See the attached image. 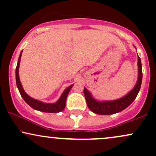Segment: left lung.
<instances>
[{"instance_id": "8db88e82", "label": "left lung", "mask_w": 156, "mask_h": 156, "mask_svg": "<svg viewBox=\"0 0 156 156\" xmlns=\"http://www.w3.org/2000/svg\"><path fill=\"white\" fill-rule=\"evenodd\" d=\"M138 80L136 84L128 94L120 98V99L115 100L112 101H103L100 102L96 101L92 98L91 93L84 87L83 94L85 96L87 104L89 108L92 112L97 114H101V115H109V114H114L116 113L120 112L123 111L128 106L133 103L134 100L136 98L138 93L140 90L141 80H142V70H141V58L138 56Z\"/></svg>"}]
</instances>
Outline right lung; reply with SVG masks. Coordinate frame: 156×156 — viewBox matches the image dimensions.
<instances>
[{
  "label": "right lung",
  "instance_id": "obj_1",
  "mask_svg": "<svg viewBox=\"0 0 156 156\" xmlns=\"http://www.w3.org/2000/svg\"><path fill=\"white\" fill-rule=\"evenodd\" d=\"M22 52L23 51H21L20 54L18 62H17V67H16L15 73H16V83H17V88H18L19 92L20 93V95L22 96L23 100H24L27 104L29 105L31 108L35 109V110L39 111V112H47V113H58V112H62V111L64 109V108H65L67 97L68 95V94H69L71 88L73 87V85L69 86V87H67V88L64 91V92L62 93V94L61 95L60 98L58 99V101L55 103H44L39 101H37V100L34 99V98H32L30 96H28V94L25 92L19 78V66H20V58H21V55H22Z\"/></svg>",
  "mask_w": 156,
  "mask_h": 156
}]
</instances>
